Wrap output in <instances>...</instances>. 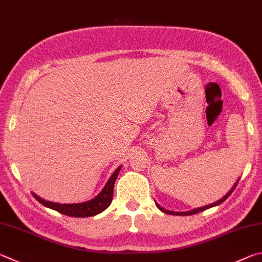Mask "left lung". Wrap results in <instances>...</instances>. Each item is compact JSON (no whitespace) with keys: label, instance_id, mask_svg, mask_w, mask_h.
<instances>
[{"label":"left lung","instance_id":"1","mask_svg":"<svg viewBox=\"0 0 262 262\" xmlns=\"http://www.w3.org/2000/svg\"><path fill=\"white\" fill-rule=\"evenodd\" d=\"M237 183H238V181H237L236 182V184L234 185V188H232L229 192H228L225 197L223 198H221L220 201H217V202H215V203H213V204H211V205H207V206H204V207H199V208H196V210H192V211H190V212H173V211H168V210H165V208H163V207H160L158 204H156L157 205V207L159 208L160 211H163L164 213H167V214H172V215H193V214H197V213H199V212H202V211H205V210H207V208H211V207H213V206H216V205H219V204H221V203H223L226 201V199L230 196L231 194V192L234 191L235 190V188H236V185H237Z\"/></svg>","mask_w":262,"mask_h":262}]
</instances>
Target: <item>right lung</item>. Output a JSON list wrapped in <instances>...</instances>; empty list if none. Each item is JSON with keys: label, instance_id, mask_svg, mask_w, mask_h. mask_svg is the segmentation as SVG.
Returning <instances> with one entry per match:
<instances>
[{"label": "right lung", "instance_id": "add662e5", "mask_svg": "<svg viewBox=\"0 0 262 262\" xmlns=\"http://www.w3.org/2000/svg\"><path fill=\"white\" fill-rule=\"evenodd\" d=\"M120 168L121 167H118L116 169V172L112 174V177L107 181V183L102 190V192L99 193L97 197H95L89 202L81 203V204H58V203L47 202L45 199L36 196L35 193H33V196H34L36 201L40 202L43 206L49 207L51 210H55L57 212L64 214V215H69L73 217H87V216L96 215V214L103 212L104 210H106V208L110 206L113 198V187H115V182L119 172H120Z\"/></svg>", "mask_w": 262, "mask_h": 262}]
</instances>
